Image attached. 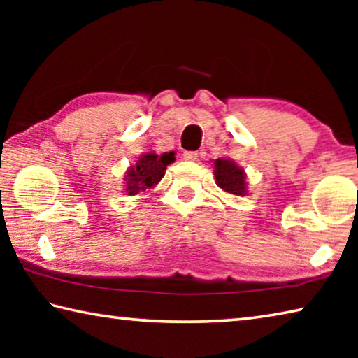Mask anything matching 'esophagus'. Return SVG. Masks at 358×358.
<instances>
[{
	"label": "esophagus",
	"mask_w": 358,
	"mask_h": 358,
	"mask_svg": "<svg viewBox=\"0 0 358 358\" xmlns=\"http://www.w3.org/2000/svg\"><path fill=\"white\" fill-rule=\"evenodd\" d=\"M197 151H185L183 153V159L185 161H196L197 159Z\"/></svg>",
	"instance_id": "1"
}]
</instances>
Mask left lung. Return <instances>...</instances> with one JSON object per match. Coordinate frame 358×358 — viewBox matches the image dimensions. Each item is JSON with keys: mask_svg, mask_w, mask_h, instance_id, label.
<instances>
[{"mask_svg": "<svg viewBox=\"0 0 358 358\" xmlns=\"http://www.w3.org/2000/svg\"><path fill=\"white\" fill-rule=\"evenodd\" d=\"M215 178L216 185L229 194L234 196H245L246 191V173L243 167L235 164L232 159L227 157H220L215 162Z\"/></svg>", "mask_w": 358, "mask_h": 358, "instance_id": "1", "label": "left lung"}]
</instances>
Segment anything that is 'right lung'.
I'll list each match as a JSON object with an SVG mask.
<instances>
[{
  "instance_id": "obj_1",
  "label": "right lung",
  "mask_w": 358,
  "mask_h": 358,
  "mask_svg": "<svg viewBox=\"0 0 358 358\" xmlns=\"http://www.w3.org/2000/svg\"><path fill=\"white\" fill-rule=\"evenodd\" d=\"M175 161V153H162L161 156L148 151L143 153L134 166H131L124 173V192L128 196H136L145 189L155 187L164 177L166 169Z\"/></svg>"
}]
</instances>
